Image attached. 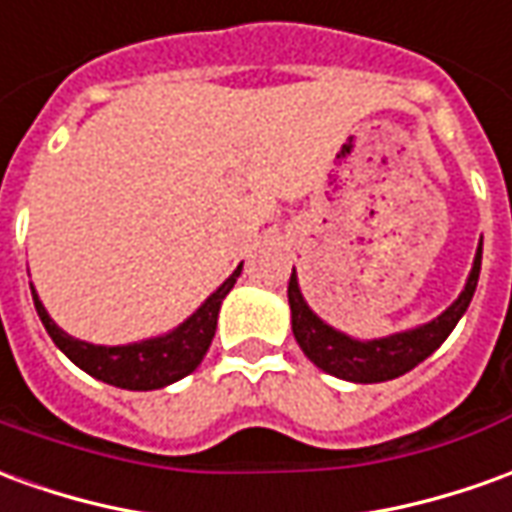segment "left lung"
<instances>
[{
  "label": "left lung",
  "mask_w": 512,
  "mask_h": 512,
  "mask_svg": "<svg viewBox=\"0 0 512 512\" xmlns=\"http://www.w3.org/2000/svg\"><path fill=\"white\" fill-rule=\"evenodd\" d=\"M480 266L482 241L477 257H474V268L468 274L466 288L455 299V305L443 310L435 321L418 327V330L399 332V335L380 338V341H355L343 332L332 330L330 324H324L302 299L296 274L291 271L288 302H291L293 338L302 346V352L332 377H341V380L349 382H385L393 380V377H402L410 368H416L421 360H427L449 338V332L455 330V324L466 313L468 302L477 291Z\"/></svg>",
  "instance_id": "left-lung-1"
}]
</instances>
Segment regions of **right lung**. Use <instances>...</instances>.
I'll return each mask as SVG.
<instances>
[{
    "label": "right lung",
    "mask_w": 512,
    "mask_h": 512,
    "mask_svg": "<svg viewBox=\"0 0 512 512\" xmlns=\"http://www.w3.org/2000/svg\"><path fill=\"white\" fill-rule=\"evenodd\" d=\"M238 277H241V266L235 268L230 277L221 282L219 291L213 293L205 305L174 332L152 338V341L130 343V346H94V343L77 341L49 318L35 288H32V302H35V310L44 321L49 338L82 371H88L91 377L107 382V385H116V388L155 391V388H163V385L188 377L202 363V357H205L210 341L216 335L221 302L232 291Z\"/></svg>",
    "instance_id": "obj_1"
}]
</instances>
